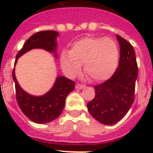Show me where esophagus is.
<instances>
[{
  "mask_svg": "<svg viewBox=\"0 0 153 153\" xmlns=\"http://www.w3.org/2000/svg\"><path fill=\"white\" fill-rule=\"evenodd\" d=\"M85 87L84 85L83 84H79V83H77V84L76 85V88L78 89V90H81V89H83Z\"/></svg>",
  "mask_w": 153,
  "mask_h": 153,
  "instance_id": "obj_1",
  "label": "esophagus"
}]
</instances>
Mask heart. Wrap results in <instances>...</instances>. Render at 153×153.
Segmentation results:
<instances>
[{
  "instance_id": "heart-1",
  "label": "heart",
  "mask_w": 153,
  "mask_h": 153,
  "mask_svg": "<svg viewBox=\"0 0 153 153\" xmlns=\"http://www.w3.org/2000/svg\"><path fill=\"white\" fill-rule=\"evenodd\" d=\"M120 52L116 42L110 38L88 36L76 41L70 51H63L60 65L70 77L77 75L83 64L86 75L93 81L109 79L116 71Z\"/></svg>"
}]
</instances>
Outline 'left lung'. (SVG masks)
Instances as JSON below:
<instances>
[{
    "mask_svg": "<svg viewBox=\"0 0 153 153\" xmlns=\"http://www.w3.org/2000/svg\"><path fill=\"white\" fill-rule=\"evenodd\" d=\"M120 57L116 72L106 82L94 86L95 97L87 103L93 118L104 125L111 126L122 120L134 101L138 76L136 54L129 42L117 35Z\"/></svg>",
    "mask_w": 153,
    "mask_h": 153,
    "instance_id": "8db88e82",
    "label": "left lung"
}]
</instances>
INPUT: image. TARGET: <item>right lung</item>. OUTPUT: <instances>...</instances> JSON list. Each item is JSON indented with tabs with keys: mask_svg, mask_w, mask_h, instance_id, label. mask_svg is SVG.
<instances>
[{
	"mask_svg": "<svg viewBox=\"0 0 153 153\" xmlns=\"http://www.w3.org/2000/svg\"><path fill=\"white\" fill-rule=\"evenodd\" d=\"M57 31L43 30L37 32L30 37L17 53L15 64L19 57L33 49H43L49 53H56ZM13 68L12 76L15 83L16 98L19 107L28 119L39 124H46L60 117L65 106L67 95L74 90L75 82L63 76H57L52 88L43 96H33L24 91L19 85Z\"/></svg>",
	"mask_w": 153,
	"mask_h": 153,
	"instance_id": "right-lung-1",
	"label": "right lung"
}]
</instances>
